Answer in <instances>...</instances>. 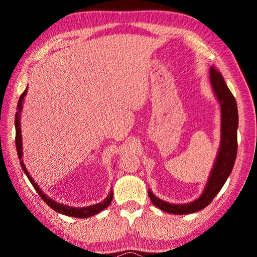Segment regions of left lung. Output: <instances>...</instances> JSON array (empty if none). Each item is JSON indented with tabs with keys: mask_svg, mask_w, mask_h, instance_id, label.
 <instances>
[{
	"mask_svg": "<svg viewBox=\"0 0 257 257\" xmlns=\"http://www.w3.org/2000/svg\"><path fill=\"white\" fill-rule=\"evenodd\" d=\"M211 82L213 90L221 104V146L217 154L214 167L208 178L207 185L204 189L202 196L196 201L189 204H169L159 199L155 195L149 190V196L152 203L161 210L171 214H189L203 210L210 204L213 198L216 196L227 181L228 177L233 168L234 161L237 156V128H238V110L237 103L232 93L230 92L228 86L220 71H217L214 66L210 69Z\"/></svg>",
	"mask_w": 257,
	"mask_h": 257,
	"instance_id": "8db88e82",
	"label": "left lung"
}]
</instances>
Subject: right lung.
I'll return each mask as SVG.
<instances>
[{
    "instance_id": "right-lung-1",
    "label": "right lung",
    "mask_w": 257,
    "mask_h": 257,
    "mask_svg": "<svg viewBox=\"0 0 257 257\" xmlns=\"http://www.w3.org/2000/svg\"><path fill=\"white\" fill-rule=\"evenodd\" d=\"M26 93H27V89H25V92L20 95V98H19V102H18V112L16 113V119H15V124H16V147H17V152H18V156L19 159L21 160L23 158V144H21V129H20V111L21 108H23V99L26 96ZM20 164H21V168H23V170L25 171L26 176L28 177V179L32 182V185L36 191L38 193V195L42 197L43 201H44L47 205H49L51 208H53L54 211L59 212V213H62L64 215H69V216H75V217H88V216H92L97 214L98 212L103 211L104 208L107 207L110 205V203L112 201V197H113V194L112 191L110 193V195L104 199L102 203H98V204H95V205L92 206H87V207H80V208H77V207H70V206H67V205H62V204H59L56 203L53 199H51L46 196L45 194H43V191L40 189V187L37 186V184H35L33 178L29 176L28 171L26 170V167L23 163V161H20Z\"/></svg>"
}]
</instances>
